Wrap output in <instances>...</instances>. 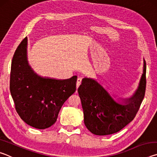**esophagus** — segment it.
Segmentation results:
<instances>
[{"instance_id": "1", "label": "esophagus", "mask_w": 157, "mask_h": 157, "mask_svg": "<svg viewBox=\"0 0 157 157\" xmlns=\"http://www.w3.org/2000/svg\"><path fill=\"white\" fill-rule=\"evenodd\" d=\"M81 82H82V78H78V79H77V83H76V86H77V89L78 88L79 85L81 84Z\"/></svg>"}]
</instances>
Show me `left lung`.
I'll use <instances>...</instances> for the list:
<instances>
[{
  "label": "left lung",
  "instance_id": "left-lung-1",
  "mask_svg": "<svg viewBox=\"0 0 157 157\" xmlns=\"http://www.w3.org/2000/svg\"><path fill=\"white\" fill-rule=\"evenodd\" d=\"M146 63L139 87L131 98L116 102L97 81L84 78L78 89L84 111L86 128L94 134L105 136L114 134L134 120L145 96Z\"/></svg>",
  "mask_w": 157,
  "mask_h": 157
}]
</instances>
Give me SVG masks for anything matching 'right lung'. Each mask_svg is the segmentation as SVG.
I'll return each instance as SVG.
<instances>
[{
  "mask_svg": "<svg viewBox=\"0 0 157 157\" xmlns=\"http://www.w3.org/2000/svg\"><path fill=\"white\" fill-rule=\"evenodd\" d=\"M27 46L25 37L13 56L10 93L21 118L34 128L44 129L56 122L63 103L76 91L77 76L56 79L36 75L28 64Z\"/></svg>",
  "mask_w": 157,
  "mask_h": 157,
  "instance_id": "right-lung-1",
  "label": "right lung"
}]
</instances>
